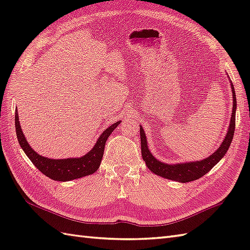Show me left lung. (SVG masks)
<instances>
[{"label": "left lung", "instance_id": "left-lung-1", "mask_svg": "<svg viewBox=\"0 0 250 250\" xmlns=\"http://www.w3.org/2000/svg\"><path fill=\"white\" fill-rule=\"evenodd\" d=\"M231 84V92H232V100H233V107H232V114H231L230 124L228 127L227 135L225 136L224 141L218 146V148L210 155L208 158H205L199 161H190L184 163H175V164H167L161 162L153 156L149 151L147 146V139H146V133L144 132L142 126H140V138H141V153L142 158L145 161V164L149 168V171L154 174L160 176V177L171 179L178 182H188L199 179L203 177L205 174L208 173L210 169L222 160V158L226 155L228 151L229 146L232 142L234 129H235V109H236V99L234 87L232 83Z\"/></svg>", "mask_w": 250, "mask_h": 250}]
</instances>
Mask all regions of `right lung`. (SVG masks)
<instances>
[{"label":"right lung","mask_w":250,"mask_h":250,"mask_svg":"<svg viewBox=\"0 0 250 250\" xmlns=\"http://www.w3.org/2000/svg\"><path fill=\"white\" fill-rule=\"evenodd\" d=\"M15 123H16V133L18 141L24 150V153L29 158L30 161L39 171L47 176L48 178L57 181H70L77 178L84 177V176L92 175L97 171L101 166V161L104 155L105 144L108 137L111 132L117 128V126L121 123V121L115 122L111 126H109L103 131L100 138L97 139L93 148L84 156L79 158H65V159H51V158L43 157L30 147L27 143V140L22 131L19 114L18 110L15 113Z\"/></svg>","instance_id":"add662e5"}]
</instances>
